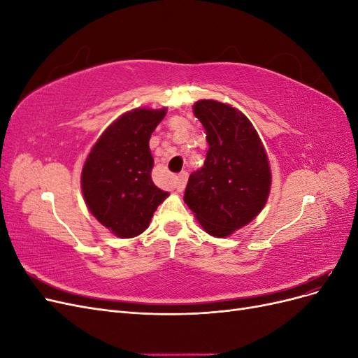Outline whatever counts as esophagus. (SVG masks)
<instances>
[{
  "mask_svg": "<svg viewBox=\"0 0 358 358\" xmlns=\"http://www.w3.org/2000/svg\"><path fill=\"white\" fill-rule=\"evenodd\" d=\"M187 180H188V173L187 171H182L180 175L176 178V191L178 192H182L183 189H185V185H187Z\"/></svg>",
  "mask_w": 358,
  "mask_h": 358,
  "instance_id": "obj_1",
  "label": "esophagus"
}]
</instances>
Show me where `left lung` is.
<instances>
[{
  "label": "left lung",
  "instance_id": "1",
  "mask_svg": "<svg viewBox=\"0 0 358 358\" xmlns=\"http://www.w3.org/2000/svg\"><path fill=\"white\" fill-rule=\"evenodd\" d=\"M192 110L206 129L209 150L204 166L189 176L183 200L206 233L229 237L264 209L272 187L268 157L239 109L199 100Z\"/></svg>",
  "mask_w": 358,
  "mask_h": 358
}]
</instances>
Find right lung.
<instances>
[{
  "label": "right lung",
  "mask_w": 358,
  "mask_h": 358,
  "mask_svg": "<svg viewBox=\"0 0 358 358\" xmlns=\"http://www.w3.org/2000/svg\"><path fill=\"white\" fill-rule=\"evenodd\" d=\"M167 107H137L107 127L85 159L80 188L94 218L121 239L142 234L158 206L169 197L150 173V134Z\"/></svg>",
  "instance_id": "right-lung-1"
}]
</instances>
